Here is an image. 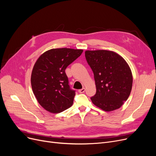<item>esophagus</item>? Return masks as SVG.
I'll use <instances>...</instances> for the list:
<instances>
[{
  "label": "esophagus",
  "instance_id": "obj_1",
  "mask_svg": "<svg viewBox=\"0 0 156 156\" xmlns=\"http://www.w3.org/2000/svg\"><path fill=\"white\" fill-rule=\"evenodd\" d=\"M84 92H85V88H83L82 89H80V90H79V93H84Z\"/></svg>",
  "mask_w": 156,
  "mask_h": 156
}]
</instances>
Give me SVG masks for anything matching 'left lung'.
Wrapping results in <instances>:
<instances>
[{
    "label": "left lung",
    "mask_w": 156,
    "mask_h": 156,
    "mask_svg": "<svg viewBox=\"0 0 156 156\" xmlns=\"http://www.w3.org/2000/svg\"><path fill=\"white\" fill-rule=\"evenodd\" d=\"M85 57L96 87V93L91 98L92 103L107 112L119 108L131 91L133 76L129 65L120 55L111 51H86Z\"/></svg>",
    "instance_id": "1"
}]
</instances>
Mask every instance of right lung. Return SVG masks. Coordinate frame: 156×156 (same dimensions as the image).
I'll list each match as a JSON object with an SVG mask.
<instances>
[{"mask_svg":"<svg viewBox=\"0 0 156 156\" xmlns=\"http://www.w3.org/2000/svg\"><path fill=\"white\" fill-rule=\"evenodd\" d=\"M83 50L52 49L37 58L31 75L33 93L40 105L52 113L72 105L75 91L70 88L65 69L81 56Z\"/></svg>","mask_w":156,"mask_h":156,"instance_id":"right-lung-1","label":"right lung"}]
</instances>
